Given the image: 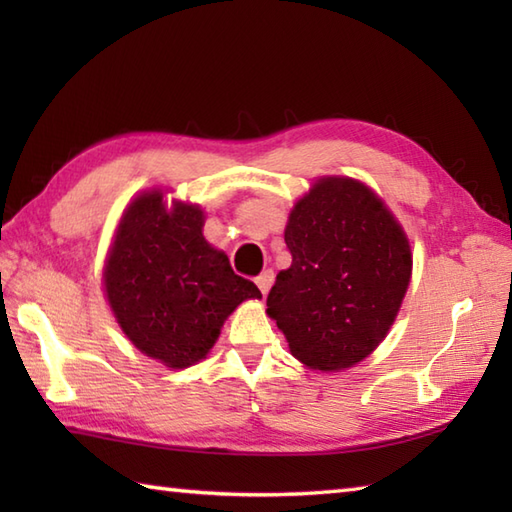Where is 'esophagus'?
Listing matches in <instances>:
<instances>
[{
    "instance_id": "34e87169",
    "label": "esophagus",
    "mask_w": 512,
    "mask_h": 512,
    "mask_svg": "<svg viewBox=\"0 0 512 512\" xmlns=\"http://www.w3.org/2000/svg\"><path fill=\"white\" fill-rule=\"evenodd\" d=\"M255 281H257V288L262 290V295L266 297L270 286H273V281H275V273H273V270H264V273L259 275Z\"/></svg>"
}]
</instances>
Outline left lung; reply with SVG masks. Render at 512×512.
<instances>
[{
    "label": "left lung",
    "instance_id": "1",
    "mask_svg": "<svg viewBox=\"0 0 512 512\" xmlns=\"http://www.w3.org/2000/svg\"><path fill=\"white\" fill-rule=\"evenodd\" d=\"M292 255L266 306L290 352L321 372L352 367L385 339L411 277L409 242L372 189L323 178L286 226Z\"/></svg>",
    "mask_w": 512,
    "mask_h": 512
}]
</instances>
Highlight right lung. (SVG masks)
I'll return each mask as SVG.
<instances>
[{
  "label": "right lung",
  "instance_id": "obj_1",
  "mask_svg": "<svg viewBox=\"0 0 512 512\" xmlns=\"http://www.w3.org/2000/svg\"><path fill=\"white\" fill-rule=\"evenodd\" d=\"M193 204L151 191L129 204L105 264L107 301L140 352L182 369L209 354L224 319L262 292L202 237Z\"/></svg>",
  "mask_w": 512,
  "mask_h": 512
}]
</instances>
